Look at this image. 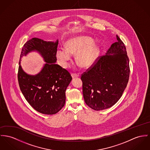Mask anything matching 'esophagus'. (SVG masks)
I'll use <instances>...</instances> for the list:
<instances>
[{"instance_id":"obj_1","label":"esophagus","mask_w":150,"mask_h":150,"mask_svg":"<svg viewBox=\"0 0 150 150\" xmlns=\"http://www.w3.org/2000/svg\"><path fill=\"white\" fill-rule=\"evenodd\" d=\"M71 76L73 79H74V78H78L79 76V75L78 74H72Z\"/></svg>"}]
</instances>
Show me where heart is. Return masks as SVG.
Returning <instances> with one entry per match:
<instances>
[{
    "mask_svg": "<svg viewBox=\"0 0 150 150\" xmlns=\"http://www.w3.org/2000/svg\"><path fill=\"white\" fill-rule=\"evenodd\" d=\"M92 38L87 36H77L67 41L66 47L59 48L56 57L60 66L67 68L72 59V55L75 54V60L82 68L91 67L98 58L100 49L93 44Z\"/></svg>",
    "mask_w": 150,
    "mask_h": 150,
    "instance_id": "1",
    "label": "heart"
}]
</instances>
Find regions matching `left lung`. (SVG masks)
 Instances as JSON below:
<instances>
[{
    "mask_svg": "<svg viewBox=\"0 0 150 150\" xmlns=\"http://www.w3.org/2000/svg\"><path fill=\"white\" fill-rule=\"evenodd\" d=\"M105 55L81 76L86 103L96 111L110 108L121 98L129 75L126 47L116 35Z\"/></svg>",
    "mask_w": 150,
    "mask_h": 150,
    "instance_id": "left-lung-1",
    "label": "left lung"
}]
</instances>
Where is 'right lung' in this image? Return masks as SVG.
Instances as JSON below:
<instances>
[{
	"instance_id": "obj_1",
	"label": "right lung",
	"mask_w": 150,
	"mask_h": 150,
	"mask_svg": "<svg viewBox=\"0 0 150 150\" xmlns=\"http://www.w3.org/2000/svg\"><path fill=\"white\" fill-rule=\"evenodd\" d=\"M58 43V39L52 42L32 38L24 44L19 60L18 77L21 90L36 111L46 115L57 114L64 105L66 90L72 81L69 72L56 64ZM32 52L39 53L46 62L35 75L27 74L20 65L23 57Z\"/></svg>"
}]
</instances>
